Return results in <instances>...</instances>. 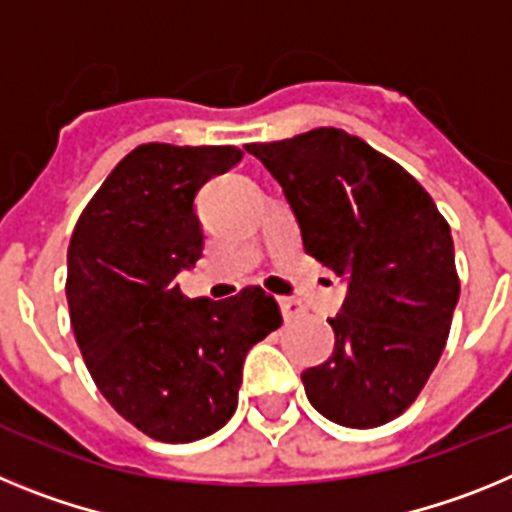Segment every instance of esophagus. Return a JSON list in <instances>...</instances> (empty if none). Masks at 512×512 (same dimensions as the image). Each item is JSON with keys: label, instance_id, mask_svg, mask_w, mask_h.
Returning <instances> with one entry per match:
<instances>
[{"label": "esophagus", "instance_id": "obj_1", "mask_svg": "<svg viewBox=\"0 0 512 512\" xmlns=\"http://www.w3.org/2000/svg\"><path fill=\"white\" fill-rule=\"evenodd\" d=\"M278 304H281L283 319H286V322H293V319L304 317V306H301L299 301L286 299V296H283V299H278Z\"/></svg>", "mask_w": 512, "mask_h": 512}]
</instances>
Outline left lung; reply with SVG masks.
Listing matches in <instances>:
<instances>
[{
    "label": "left lung",
    "instance_id": "1",
    "mask_svg": "<svg viewBox=\"0 0 512 512\" xmlns=\"http://www.w3.org/2000/svg\"><path fill=\"white\" fill-rule=\"evenodd\" d=\"M244 149L283 188L306 255L348 286L330 361L301 373L311 407L345 428L394 420L441 361L459 304L451 226L410 172L340 128Z\"/></svg>",
    "mask_w": 512,
    "mask_h": 512
}]
</instances>
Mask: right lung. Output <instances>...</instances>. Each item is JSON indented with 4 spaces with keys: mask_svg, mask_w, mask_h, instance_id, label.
Masks as SVG:
<instances>
[{
    "mask_svg": "<svg viewBox=\"0 0 512 512\" xmlns=\"http://www.w3.org/2000/svg\"><path fill=\"white\" fill-rule=\"evenodd\" d=\"M237 162V146H136L71 234L66 301L84 363L113 410L154 441L224 428L244 358L283 324L257 286L211 301L175 281L203 255L195 195Z\"/></svg>",
    "mask_w": 512,
    "mask_h": 512,
    "instance_id": "add662e5",
    "label": "right lung"
}]
</instances>
